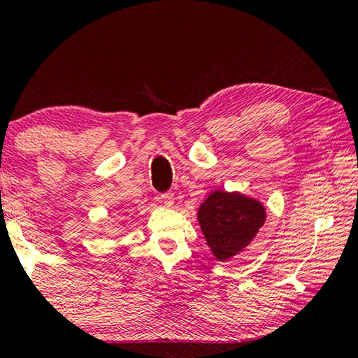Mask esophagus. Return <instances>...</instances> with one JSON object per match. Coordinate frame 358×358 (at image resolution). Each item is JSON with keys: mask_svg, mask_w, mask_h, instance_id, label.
<instances>
[{"mask_svg": "<svg viewBox=\"0 0 358 358\" xmlns=\"http://www.w3.org/2000/svg\"><path fill=\"white\" fill-rule=\"evenodd\" d=\"M159 199H161V202H162L165 207H172L173 202H175L173 193H164V194H161V197H159Z\"/></svg>", "mask_w": 358, "mask_h": 358, "instance_id": "obj_1", "label": "esophagus"}]
</instances>
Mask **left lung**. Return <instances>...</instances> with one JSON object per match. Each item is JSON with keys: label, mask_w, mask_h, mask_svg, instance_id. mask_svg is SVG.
Listing matches in <instances>:
<instances>
[{"label": "left lung", "mask_w": 358, "mask_h": 358, "mask_svg": "<svg viewBox=\"0 0 358 358\" xmlns=\"http://www.w3.org/2000/svg\"><path fill=\"white\" fill-rule=\"evenodd\" d=\"M266 218L260 201L238 191H212L197 209V222L213 257L220 262L246 249Z\"/></svg>", "instance_id": "8db88e82"}]
</instances>
